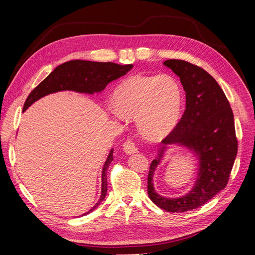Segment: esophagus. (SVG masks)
<instances>
[{
  "label": "esophagus",
  "instance_id": "34e87169",
  "mask_svg": "<svg viewBox=\"0 0 255 255\" xmlns=\"http://www.w3.org/2000/svg\"><path fill=\"white\" fill-rule=\"evenodd\" d=\"M123 151H125L127 154H134L138 151V148L132 139H128L125 143H123Z\"/></svg>",
  "mask_w": 255,
  "mask_h": 255
}]
</instances>
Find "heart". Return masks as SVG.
<instances>
[{
    "mask_svg": "<svg viewBox=\"0 0 255 255\" xmlns=\"http://www.w3.org/2000/svg\"><path fill=\"white\" fill-rule=\"evenodd\" d=\"M181 104L180 85L169 75H134L113 94L115 116L135 117L140 134L150 140H159L171 132Z\"/></svg>",
    "mask_w": 255,
    "mask_h": 255,
    "instance_id": "b5f03b06",
    "label": "heart"
}]
</instances>
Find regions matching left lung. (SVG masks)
<instances>
[{"instance_id": "8db88e82", "label": "left lung", "mask_w": 255, "mask_h": 255, "mask_svg": "<svg viewBox=\"0 0 255 255\" xmlns=\"http://www.w3.org/2000/svg\"><path fill=\"white\" fill-rule=\"evenodd\" d=\"M164 65L180 78L186 94V110L172 132L161 140L164 146L158 158L151 163L148 195L161 210L183 213L204 205L227 186L238 143L232 109L213 76L201 67L181 59H169ZM171 143L194 150L200 161L194 188L187 195L175 199L157 195L151 183L164 145Z\"/></svg>"}]
</instances>
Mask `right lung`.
Masks as SVG:
<instances>
[{"label":"right lung","instance_id":"add662e5","mask_svg":"<svg viewBox=\"0 0 255 255\" xmlns=\"http://www.w3.org/2000/svg\"><path fill=\"white\" fill-rule=\"evenodd\" d=\"M132 68L133 65L121 66L115 63H97V61L80 59L67 61V63H64L63 65L54 69L53 72H51L36 88H34V90H32L25 100L23 112L37 100L52 94V92L73 90L78 92H85V94H94V92L102 91L107 84L127 74ZM113 153L114 150H111L109 157H107L103 167L101 197H100L96 205L86 214L96 210L106 196V170L113 161Z\"/></svg>","mask_w":255,"mask_h":255}]
</instances>
